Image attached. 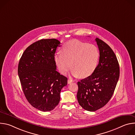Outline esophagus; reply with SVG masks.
Here are the masks:
<instances>
[{"label":"esophagus","instance_id":"esophagus-1","mask_svg":"<svg viewBox=\"0 0 135 135\" xmlns=\"http://www.w3.org/2000/svg\"><path fill=\"white\" fill-rule=\"evenodd\" d=\"M74 81H73V80L71 79H69L68 80V84H70V83H72V82H73Z\"/></svg>","mask_w":135,"mask_h":135}]
</instances>
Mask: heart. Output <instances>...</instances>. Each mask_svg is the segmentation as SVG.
Wrapping results in <instances>:
<instances>
[{
	"instance_id": "obj_1",
	"label": "heart",
	"mask_w": 135,
	"mask_h": 135,
	"mask_svg": "<svg viewBox=\"0 0 135 135\" xmlns=\"http://www.w3.org/2000/svg\"><path fill=\"white\" fill-rule=\"evenodd\" d=\"M99 58V51L95 45L76 40L67 42L61 52L54 55L55 64L61 74H66L71 66L72 74L75 76L79 75L82 78L89 76L94 71Z\"/></svg>"
}]
</instances>
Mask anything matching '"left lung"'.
Masks as SVG:
<instances>
[{
  "label": "left lung",
  "mask_w": 135,
  "mask_h": 135,
  "mask_svg": "<svg viewBox=\"0 0 135 135\" xmlns=\"http://www.w3.org/2000/svg\"><path fill=\"white\" fill-rule=\"evenodd\" d=\"M99 50V60L92 74L78 82V102L84 109L94 112L110 99L120 76L119 64L112 49L102 40L95 38Z\"/></svg>",
  "instance_id": "obj_1"
}]
</instances>
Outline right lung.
Wrapping results in <instances>:
<instances>
[{
  "label": "right lung",
  "mask_w": 135,
  "mask_h": 135,
  "mask_svg": "<svg viewBox=\"0 0 135 135\" xmlns=\"http://www.w3.org/2000/svg\"><path fill=\"white\" fill-rule=\"evenodd\" d=\"M60 42L56 39L37 41L24 51L18 75L25 97L35 108L51 111L58 105L67 78L57 72L54 55Z\"/></svg>",
  "instance_id": "obj_1"
}]
</instances>
